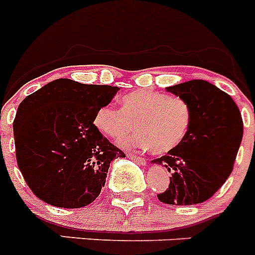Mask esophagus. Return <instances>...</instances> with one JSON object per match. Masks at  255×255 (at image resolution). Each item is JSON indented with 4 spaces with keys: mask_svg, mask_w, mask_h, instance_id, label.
I'll return each mask as SVG.
<instances>
[{
    "mask_svg": "<svg viewBox=\"0 0 255 255\" xmlns=\"http://www.w3.org/2000/svg\"><path fill=\"white\" fill-rule=\"evenodd\" d=\"M128 155H129L131 159H134L135 162H138V163L140 164L145 163V158H144V157H140V155L135 154V153H131V152H128Z\"/></svg>",
    "mask_w": 255,
    "mask_h": 255,
    "instance_id": "1",
    "label": "esophagus"
}]
</instances>
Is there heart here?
Segmentation results:
<instances>
[{
  "label": "heart",
  "mask_w": 255,
  "mask_h": 255,
  "mask_svg": "<svg viewBox=\"0 0 255 255\" xmlns=\"http://www.w3.org/2000/svg\"><path fill=\"white\" fill-rule=\"evenodd\" d=\"M191 107L181 97L162 92H131L121 98V110L106 105L94 115V125L108 138L119 140L135 129L139 130L124 145L150 148L163 154L177 148L188 135L191 124Z\"/></svg>",
  "instance_id": "heart-1"
}]
</instances>
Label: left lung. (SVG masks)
<instances>
[{
	"label": "left lung",
	"instance_id": "8db88e82",
	"mask_svg": "<svg viewBox=\"0 0 255 255\" xmlns=\"http://www.w3.org/2000/svg\"><path fill=\"white\" fill-rule=\"evenodd\" d=\"M191 107L188 135L179 147L154 159L171 172L170 184L157 194L166 204L203 203L216 194L234 170L243 139V119L227 93L204 80L167 88Z\"/></svg>",
	"mask_w": 255,
	"mask_h": 255
}]
</instances>
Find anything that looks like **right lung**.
Masks as SVG:
<instances>
[{
    "instance_id": "add662e5",
    "label": "right lung",
    "mask_w": 255,
    "mask_h": 255,
    "mask_svg": "<svg viewBox=\"0 0 255 255\" xmlns=\"http://www.w3.org/2000/svg\"><path fill=\"white\" fill-rule=\"evenodd\" d=\"M117 91L58 79L20 103L13 120L16 161L35 197L80 208L101 194L110 163L125 153L101 134L94 115Z\"/></svg>"
}]
</instances>
